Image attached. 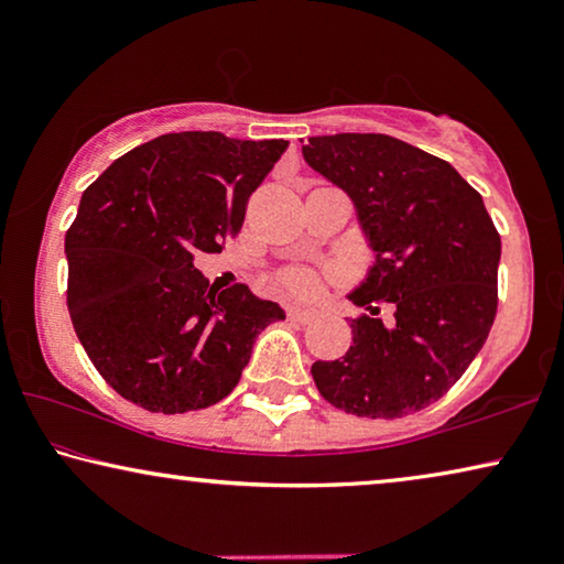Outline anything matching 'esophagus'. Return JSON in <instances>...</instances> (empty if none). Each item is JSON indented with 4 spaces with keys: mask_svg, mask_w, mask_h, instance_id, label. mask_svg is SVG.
Returning <instances> with one entry per match:
<instances>
[{
    "mask_svg": "<svg viewBox=\"0 0 564 564\" xmlns=\"http://www.w3.org/2000/svg\"><path fill=\"white\" fill-rule=\"evenodd\" d=\"M288 318L297 321V323H311L318 318V311H311V307H290Z\"/></svg>",
    "mask_w": 564,
    "mask_h": 564,
    "instance_id": "esophagus-1",
    "label": "esophagus"
}]
</instances>
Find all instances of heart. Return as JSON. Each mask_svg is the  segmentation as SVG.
Returning <instances> with one entry per match:
<instances>
[{
  "instance_id": "b5f03b06",
  "label": "heart",
  "mask_w": 564,
  "mask_h": 564,
  "mask_svg": "<svg viewBox=\"0 0 564 564\" xmlns=\"http://www.w3.org/2000/svg\"><path fill=\"white\" fill-rule=\"evenodd\" d=\"M280 288L282 292H288L292 297H313L315 292H318V276L313 272H307V269H292V272L282 274L280 280Z\"/></svg>"
}]
</instances>
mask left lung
Returning <instances> with one entry per match:
<instances>
[{
	"mask_svg": "<svg viewBox=\"0 0 564 564\" xmlns=\"http://www.w3.org/2000/svg\"><path fill=\"white\" fill-rule=\"evenodd\" d=\"M303 156L354 199L377 251L349 300L341 359L315 361V388L338 411L403 419L436 403L473 365L498 311L500 234L480 192L444 159L382 133L311 138ZM382 304L393 318L382 324Z\"/></svg>",
	"mask_w": 564,
	"mask_h": 564,
	"instance_id": "8db88e82",
	"label": "left lung"
}]
</instances>
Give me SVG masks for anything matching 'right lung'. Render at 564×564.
Here are the masks:
<instances>
[{
	"mask_svg": "<svg viewBox=\"0 0 564 564\" xmlns=\"http://www.w3.org/2000/svg\"><path fill=\"white\" fill-rule=\"evenodd\" d=\"M288 141L215 130L166 133L112 161L84 189L66 230V305L105 382L151 413H187L230 395L253 338L282 307L246 288H207L199 253L243 226L251 192Z\"/></svg>",
	"mask_w": 564,
	"mask_h": 564,
	"instance_id": "obj_1",
	"label": "right lung"
}]
</instances>
